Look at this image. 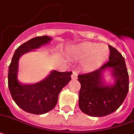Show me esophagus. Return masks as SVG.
Segmentation results:
<instances>
[{"mask_svg":"<svg viewBox=\"0 0 134 134\" xmlns=\"http://www.w3.org/2000/svg\"><path fill=\"white\" fill-rule=\"evenodd\" d=\"M77 78H78V76L76 72L73 71V73H72V74H71V79L74 80H75V79H77Z\"/></svg>","mask_w":134,"mask_h":134,"instance_id":"34e87169","label":"esophagus"}]
</instances>
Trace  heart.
I'll return each instance as SVG.
<instances>
[{
	"instance_id": "obj_1",
	"label": "heart",
	"mask_w": 134,
	"mask_h": 134,
	"mask_svg": "<svg viewBox=\"0 0 134 134\" xmlns=\"http://www.w3.org/2000/svg\"><path fill=\"white\" fill-rule=\"evenodd\" d=\"M71 56L83 60L82 69L86 71H92L99 68L110 57V50L106 44L98 43L84 42L74 47Z\"/></svg>"
}]
</instances>
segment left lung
I'll list each match as a JSON object with an SVG mask.
<instances>
[{
	"mask_svg": "<svg viewBox=\"0 0 134 134\" xmlns=\"http://www.w3.org/2000/svg\"><path fill=\"white\" fill-rule=\"evenodd\" d=\"M110 49L109 61L99 69L78 76L81 83L79 106L82 112L93 117H103L118 109L129 91V74L125 59L113 46ZM110 69L114 83L108 85L103 73Z\"/></svg>",
	"mask_w": 134,
	"mask_h": 134,
	"instance_id": "left-lung-1",
	"label": "left lung"
}]
</instances>
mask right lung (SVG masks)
I'll return each mask as SVG.
<instances>
[{
    "instance_id": "obj_1",
    "label": "right lung",
    "mask_w": 134,
    "mask_h": 134,
    "mask_svg": "<svg viewBox=\"0 0 134 134\" xmlns=\"http://www.w3.org/2000/svg\"><path fill=\"white\" fill-rule=\"evenodd\" d=\"M48 36L36 37L21 44L14 53L8 71V87L15 103L22 110L35 115L44 114L56 105L58 95L71 81V71L52 70L45 79L33 84L18 81L19 60L21 55L50 42Z\"/></svg>"
}]
</instances>
